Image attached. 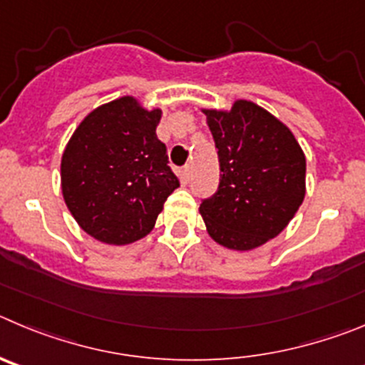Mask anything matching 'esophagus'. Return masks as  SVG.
<instances>
[{
  "label": "esophagus",
  "instance_id": "obj_1",
  "mask_svg": "<svg viewBox=\"0 0 365 365\" xmlns=\"http://www.w3.org/2000/svg\"><path fill=\"white\" fill-rule=\"evenodd\" d=\"M183 178H185L187 182H190V180H192V167L190 165L183 167Z\"/></svg>",
  "mask_w": 365,
  "mask_h": 365
}]
</instances>
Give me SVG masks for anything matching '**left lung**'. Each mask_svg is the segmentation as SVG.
Listing matches in <instances>:
<instances>
[{
	"instance_id": "left-lung-1",
	"label": "left lung",
	"mask_w": 365,
	"mask_h": 365,
	"mask_svg": "<svg viewBox=\"0 0 365 365\" xmlns=\"http://www.w3.org/2000/svg\"><path fill=\"white\" fill-rule=\"evenodd\" d=\"M202 113L222 175L200 215L216 244L252 251L280 235L304 202L305 154L291 129L252 101Z\"/></svg>"
}]
</instances>
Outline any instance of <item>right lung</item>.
Segmentation results:
<instances>
[{"label": "right lung", "mask_w": 365, "mask_h": 365, "mask_svg": "<svg viewBox=\"0 0 365 365\" xmlns=\"http://www.w3.org/2000/svg\"><path fill=\"white\" fill-rule=\"evenodd\" d=\"M162 109L134 96L103 103L81 120L61 156V192L81 229L101 244L127 245L154 229L180 187L156 136Z\"/></svg>", "instance_id": "obj_1"}]
</instances>
